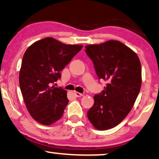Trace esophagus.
Masks as SVG:
<instances>
[{"label": "esophagus", "mask_w": 159, "mask_h": 159, "mask_svg": "<svg viewBox=\"0 0 159 159\" xmlns=\"http://www.w3.org/2000/svg\"><path fill=\"white\" fill-rule=\"evenodd\" d=\"M75 97H82L83 96V94H81V93H79V92H75Z\"/></svg>", "instance_id": "obj_1"}]
</instances>
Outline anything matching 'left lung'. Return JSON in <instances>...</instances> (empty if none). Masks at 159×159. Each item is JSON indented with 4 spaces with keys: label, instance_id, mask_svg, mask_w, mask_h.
Returning <instances> with one entry per match:
<instances>
[{
    "label": "left lung",
    "instance_id": "1",
    "mask_svg": "<svg viewBox=\"0 0 159 159\" xmlns=\"http://www.w3.org/2000/svg\"><path fill=\"white\" fill-rule=\"evenodd\" d=\"M85 48L98 78L107 82L104 90L94 97L88 118L97 129H110L118 125L134 106L142 84L140 61L136 53L118 41Z\"/></svg>",
    "mask_w": 159,
    "mask_h": 159
}]
</instances>
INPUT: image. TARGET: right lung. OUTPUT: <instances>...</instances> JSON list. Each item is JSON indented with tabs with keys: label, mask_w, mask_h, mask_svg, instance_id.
<instances>
[{
	"label": "right lung",
	"mask_w": 159,
	"mask_h": 159,
	"mask_svg": "<svg viewBox=\"0 0 159 159\" xmlns=\"http://www.w3.org/2000/svg\"><path fill=\"white\" fill-rule=\"evenodd\" d=\"M82 47L48 37L35 42L25 51L19 81L27 111L37 122L48 126L62 116L69 102L67 92L49 84L61 78L60 71Z\"/></svg>",
	"instance_id": "right-lung-1"
}]
</instances>
